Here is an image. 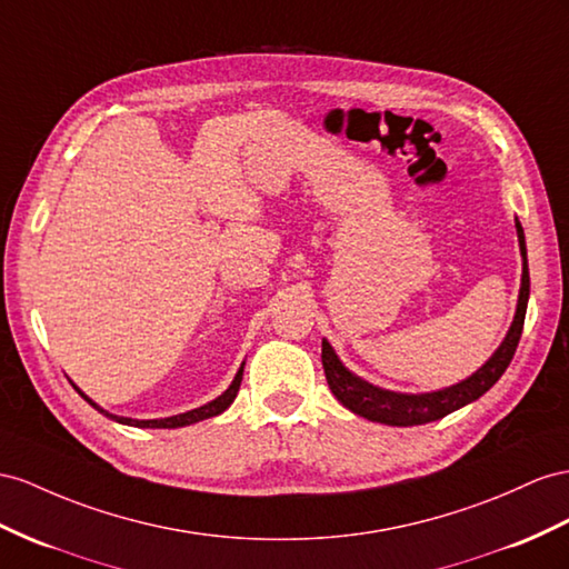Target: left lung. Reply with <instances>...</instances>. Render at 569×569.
I'll list each match as a JSON object with an SVG mask.
<instances>
[{"label": "left lung", "instance_id": "8db88e82", "mask_svg": "<svg viewBox=\"0 0 569 569\" xmlns=\"http://www.w3.org/2000/svg\"><path fill=\"white\" fill-rule=\"evenodd\" d=\"M515 228H517V240H519V252H521V286H519V298H517V312H515L512 325H509L505 333L502 343L498 346V351H495L483 366H480L473 375L466 377V380L451 387L420 391V395H406V391L382 389L368 380H362V377H358L356 372H351L343 366L337 351H333V346L327 339H322V366H325L331 395L356 416L368 418L372 423H385V426H397V428L432 423V420H440L447 413L459 411L461 406L473 403L476 399L483 397L486 391L500 380L509 362H512L517 343L521 339L523 317H527L531 283H529L527 240H523V228L519 223V218H515Z\"/></svg>", "mask_w": 569, "mask_h": 569}]
</instances>
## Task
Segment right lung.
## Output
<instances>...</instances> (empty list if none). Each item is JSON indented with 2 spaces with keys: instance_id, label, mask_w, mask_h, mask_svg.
<instances>
[{
  "instance_id": "obj_1",
  "label": "right lung",
  "mask_w": 569,
  "mask_h": 569,
  "mask_svg": "<svg viewBox=\"0 0 569 569\" xmlns=\"http://www.w3.org/2000/svg\"><path fill=\"white\" fill-rule=\"evenodd\" d=\"M242 370H244V362L240 366V370L236 372V377H232V382H230V387L223 391L221 397H216L213 401H209V403H203V406H199V409H192V411H184V413H178V416H168V418H151V420H139V418H127V416H114V413H110V411H106V409H100V406L93 401V399H89L83 395V391L71 382V387H74L79 395L89 401L96 411H100L103 413L106 418H110V420H114V423H122V426H132V428H184V426H192V423H199V420H207V418H213V416H218V413H223L228 406L236 401V397H238V389H240V382H242Z\"/></svg>"
}]
</instances>
